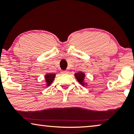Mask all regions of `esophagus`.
I'll return each mask as SVG.
<instances>
[{
    "mask_svg": "<svg viewBox=\"0 0 134 134\" xmlns=\"http://www.w3.org/2000/svg\"><path fill=\"white\" fill-rule=\"evenodd\" d=\"M62 72V74H66L69 73L68 71H63Z\"/></svg>",
    "mask_w": 134,
    "mask_h": 134,
    "instance_id": "esophagus-1",
    "label": "esophagus"
}]
</instances>
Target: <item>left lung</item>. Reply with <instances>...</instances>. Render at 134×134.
I'll return each mask as SVG.
<instances>
[{"instance_id": "left-lung-1", "label": "left lung", "mask_w": 134, "mask_h": 134, "mask_svg": "<svg viewBox=\"0 0 134 134\" xmlns=\"http://www.w3.org/2000/svg\"><path fill=\"white\" fill-rule=\"evenodd\" d=\"M85 73H84V72L81 71L76 72V73L74 74V77L76 78L78 82L81 84L83 86L87 85V83L86 82L85 80Z\"/></svg>"}]
</instances>
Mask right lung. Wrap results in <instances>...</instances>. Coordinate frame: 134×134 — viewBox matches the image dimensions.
<instances>
[{"label": "right lung", "mask_w": 134, "mask_h": 134, "mask_svg": "<svg viewBox=\"0 0 134 134\" xmlns=\"http://www.w3.org/2000/svg\"><path fill=\"white\" fill-rule=\"evenodd\" d=\"M56 76L55 74L53 73H46L45 75V85L47 86H49L51 84L53 83V80L55 79V77Z\"/></svg>", "instance_id": "add662e5"}]
</instances>
